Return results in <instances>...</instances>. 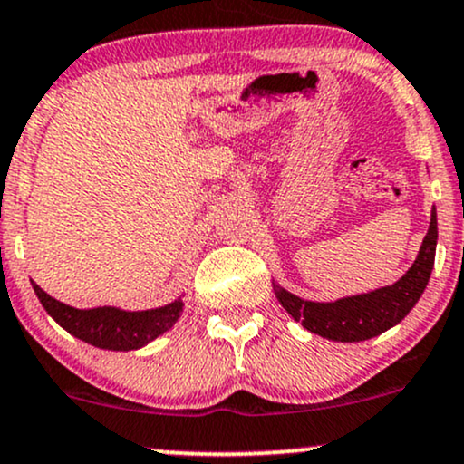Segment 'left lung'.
Here are the masks:
<instances>
[{
    "label": "left lung",
    "instance_id": "left-lung-1",
    "mask_svg": "<svg viewBox=\"0 0 464 464\" xmlns=\"http://www.w3.org/2000/svg\"><path fill=\"white\" fill-rule=\"evenodd\" d=\"M437 238V208H432L428 234L419 249L417 260L395 285L375 288L362 295L336 299V302H308V299L293 295L286 288L274 285L276 297L282 308L313 334L341 343L373 339L400 324L423 295L434 266Z\"/></svg>",
    "mask_w": 464,
    "mask_h": 464
}]
</instances>
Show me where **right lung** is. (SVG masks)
Here are the masks:
<instances>
[{
    "label": "right lung",
    "instance_id": "add662e5",
    "mask_svg": "<svg viewBox=\"0 0 464 464\" xmlns=\"http://www.w3.org/2000/svg\"><path fill=\"white\" fill-rule=\"evenodd\" d=\"M32 288H34L38 302L60 328L92 347L111 352L140 350L147 343L173 328L184 308L182 297H178L167 306L150 310H121L114 306L80 310L47 295L36 282H32Z\"/></svg>",
    "mask_w": 464,
    "mask_h": 464
}]
</instances>
